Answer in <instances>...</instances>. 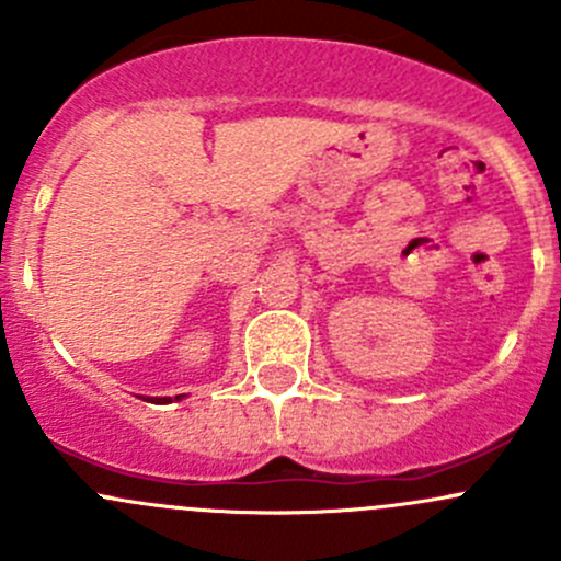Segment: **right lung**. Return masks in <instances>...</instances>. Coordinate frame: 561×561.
I'll list each match as a JSON object with an SVG mask.
<instances>
[{
  "mask_svg": "<svg viewBox=\"0 0 561 561\" xmlns=\"http://www.w3.org/2000/svg\"><path fill=\"white\" fill-rule=\"evenodd\" d=\"M181 399V396H175V401H179ZM151 401H160V404H168V401H173L171 399V396H162V399H151Z\"/></svg>",
  "mask_w": 561,
  "mask_h": 561,
  "instance_id": "obj_1",
  "label": "right lung"
}]
</instances>
